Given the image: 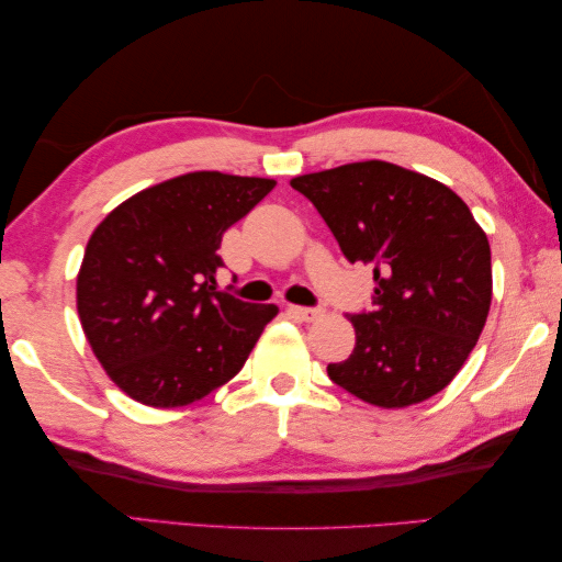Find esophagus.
<instances>
[{
    "label": "esophagus",
    "mask_w": 562,
    "mask_h": 562,
    "mask_svg": "<svg viewBox=\"0 0 562 562\" xmlns=\"http://www.w3.org/2000/svg\"><path fill=\"white\" fill-rule=\"evenodd\" d=\"M289 314L299 321H316L324 311L321 308H308V306H289Z\"/></svg>",
    "instance_id": "1"
}]
</instances>
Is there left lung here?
Here are the masks:
<instances>
[{"label": "left lung", "mask_w": 562, "mask_h": 562, "mask_svg": "<svg viewBox=\"0 0 562 562\" xmlns=\"http://www.w3.org/2000/svg\"><path fill=\"white\" fill-rule=\"evenodd\" d=\"M351 263L373 266V308L348 314L356 348L328 379L371 406L443 391L475 348L493 296L488 236L446 183L389 161L291 179Z\"/></svg>", "instance_id": "8db88e82"}]
</instances>
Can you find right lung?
<instances>
[{"mask_svg":"<svg viewBox=\"0 0 562 562\" xmlns=\"http://www.w3.org/2000/svg\"><path fill=\"white\" fill-rule=\"evenodd\" d=\"M273 179L194 171L126 199L91 234L77 311L91 351L128 398L181 408L241 371L273 303L216 291L221 236Z\"/></svg>","mask_w":562,"mask_h":562,"instance_id":"1","label":"right lung"}]
</instances>
